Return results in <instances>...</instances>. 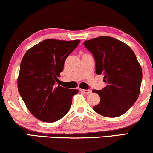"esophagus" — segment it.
Returning a JSON list of instances; mask_svg holds the SVG:
<instances>
[{
    "label": "esophagus",
    "mask_w": 153,
    "mask_h": 153,
    "mask_svg": "<svg viewBox=\"0 0 153 153\" xmlns=\"http://www.w3.org/2000/svg\"><path fill=\"white\" fill-rule=\"evenodd\" d=\"M80 91H82V92L85 93V94H91V90H90V89H88V90H84V89H80Z\"/></svg>",
    "instance_id": "obj_1"
}]
</instances>
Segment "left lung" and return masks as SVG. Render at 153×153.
<instances>
[{"mask_svg": "<svg viewBox=\"0 0 153 153\" xmlns=\"http://www.w3.org/2000/svg\"><path fill=\"white\" fill-rule=\"evenodd\" d=\"M94 56L96 73L103 74L106 86L92 90L99 94L100 102L93 107L96 113L117 117L131 108L140 92L143 71L132 50L122 42L101 36L83 42Z\"/></svg>", "mask_w": 153, "mask_h": 153, "instance_id": "8db88e82", "label": "left lung"}]
</instances>
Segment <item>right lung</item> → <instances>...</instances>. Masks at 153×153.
I'll return each instance as SVG.
<instances>
[{
    "mask_svg": "<svg viewBox=\"0 0 153 153\" xmlns=\"http://www.w3.org/2000/svg\"><path fill=\"white\" fill-rule=\"evenodd\" d=\"M80 40L48 39L29 49L23 57L18 90L29 111L42 122H54L69 111L78 90L56 85L64 63Z\"/></svg>",
    "mask_w": 153,
    "mask_h": 153,
    "instance_id": "add662e5",
    "label": "right lung"
}]
</instances>
